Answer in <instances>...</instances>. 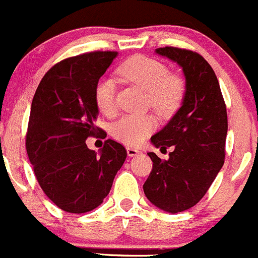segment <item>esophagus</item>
<instances>
[{"instance_id":"1","label":"esophagus","mask_w":258,"mask_h":258,"mask_svg":"<svg viewBox=\"0 0 258 258\" xmlns=\"http://www.w3.org/2000/svg\"><path fill=\"white\" fill-rule=\"evenodd\" d=\"M140 153H142L140 150L135 149V148H133V147L126 148V154H128V157H135V155L140 154Z\"/></svg>"}]
</instances>
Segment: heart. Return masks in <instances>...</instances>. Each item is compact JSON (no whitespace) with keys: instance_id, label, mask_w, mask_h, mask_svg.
<instances>
[{"instance_id":"1","label":"heart","mask_w":258,"mask_h":258,"mask_svg":"<svg viewBox=\"0 0 258 258\" xmlns=\"http://www.w3.org/2000/svg\"><path fill=\"white\" fill-rule=\"evenodd\" d=\"M118 74L135 84L149 96L150 106L162 116H169L179 108L184 95V83L178 76L169 75L167 66L145 56H134L119 68ZM96 106L103 114L110 115L115 110V84L110 78H101L94 91ZM157 126L153 116L124 115L111 128V134L119 142L139 145Z\"/></svg>"}]
</instances>
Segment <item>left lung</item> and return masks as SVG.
Segmentation results:
<instances>
[{
	"label": "left lung",
	"mask_w": 258,
	"mask_h": 258,
	"mask_svg": "<svg viewBox=\"0 0 258 258\" xmlns=\"http://www.w3.org/2000/svg\"><path fill=\"white\" fill-rule=\"evenodd\" d=\"M155 53L182 68L185 91L182 106L150 138L155 148L173 152L167 160L148 153L153 169L143 189L155 207L178 213L202 200L223 165L227 110L215 71L200 53L178 47L155 48Z\"/></svg>",
	"instance_id": "8db88e82"
}]
</instances>
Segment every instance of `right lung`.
<instances>
[{
	"mask_svg": "<svg viewBox=\"0 0 258 258\" xmlns=\"http://www.w3.org/2000/svg\"><path fill=\"white\" fill-rule=\"evenodd\" d=\"M118 52L96 51L56 63L31 104L26 150L45 195L62 211L85 213L109 195L126 150L108 139L99 150L85 140L96 132L94 91Z\"/></svg>",
	"mask_w": 258,
	"mask_h": 258,
	"instance_id": "right-lung-1",
	"label": "right lung"
}]
</instances>
